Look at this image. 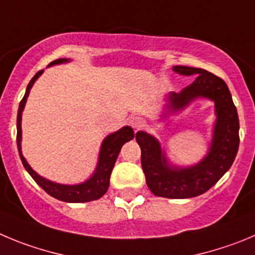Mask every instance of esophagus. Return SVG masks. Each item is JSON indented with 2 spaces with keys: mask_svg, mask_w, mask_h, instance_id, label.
Segmentation results:
<instances>
[{
  "mask_svg": "<svg viewBox=\"0 0 255 255\" xmlns=\"http://www.w3.org/2000/svg\"><path fill=\"white\" fill-rule=\"evenodd\" d=\"M129 125L132 126L133 129H139V128L143 127L144 121L142 120L141 117H132L129 120Z\"/></svg>",
  "mask_w": 255,
  "mask_h": 255,
  "instance_id": "esophagus-1",
  "label": "esophagus"
}]
</instances>
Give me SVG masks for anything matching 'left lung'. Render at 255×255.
Listing matches in <instances>:
<instances>
[{
    "label": "left lung",
    "mask_w": 255,
    "mask_h": 255,
    "mask_svg": "<svg viewBox=\"0 0 255 255\" xmlns=\"http://www.w3.org/2000/svg\"><path fill=\"white\" fill-rule=\"evenodd\" d=\"M172 69L180 75H196V79L180 93L167 95L165 114L184 111L199 98L215 104L216 121L208 153L200 162L181 167L168 161L158 139L149 133L139 130L135 141L141 147L142 168L152 194L167 199H189L211 189L232 167L239 148V118L224 80L204 69L182 65Z\"/></svg>",
    "instance_id": "8db88e82"
}]
</instances>
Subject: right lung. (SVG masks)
Returning <instances> with one entry per match:
<instances>
[{
	"label": "right lung",
	"instance_id": "obj_1",
	"mask_svg": "<svg viewBox=\"0 0 255 255\" xmlns=\"http://www.w3.org/2000/svg\"><path fill=\"white\" fill-rule=\"evenodd\" d=\"M70 59H58L50 63L47 66L58 65V64L69 63ZM44 73V70H40L35 74V77L30 80L27 88H26V93L23 95L22 101L20 102L17 112V148L18 153H20V158L22 161V165L25 170L30 173V176L34 178L36 184L41 187L44 191H46L50 196L55 197V199L60 200V201H65V203H88V201H93L99 197L103 196L107 192L109 187V178H111L112 170L114 167V163L117 161V157L120 154L121 148L126 142L130 141L134 137L133 129L129 126H125L117 132L111 133L107 135L104 141L102 142L101 151H99L98 156V163L95 167L94 173L88 178L87 181L82 182V184L77 185H63L58 184V182L50 181L47 178L42 177L39 173L35 172L31 166L28 165L26 158L22 154V149H21V139H22V130H21V120H22V111L25 108L26 101L30 94V89L32 88L34 83L36 82L37 78Z\"/></svg>",
	"mask_w": 255,
	"mask_h": 255
}]
</instances>
